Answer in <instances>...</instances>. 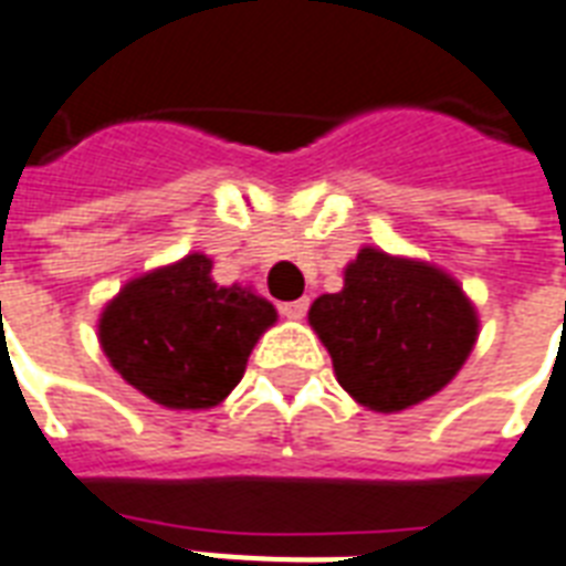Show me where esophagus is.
<instances>
[{
  "label": "esophagus",
  "mask_w": 566,
  "mask_h": 566,
  "mask_svg": "<svg viewBox=\"0 0 566 566\" xmlns=\"http://www.w3.org/2000/svg\"><path fill=\"white\" fill-rule=\"evenodd\" d=\"M305 312H308V300H293L282 305V314L287 317V321H302Z\"/></svg>",
  "instance_id": "obj_1"
}]
</instances>
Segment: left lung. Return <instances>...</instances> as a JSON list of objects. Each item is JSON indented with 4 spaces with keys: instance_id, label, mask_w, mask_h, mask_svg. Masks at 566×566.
Here are the masks:
<instances>
[{
    "instance_id": "1",
    "label": "left lung",
    "mask_w": 566,
    "mask_h": 566,
    "mask_svg": "<svg viewBox=\"0 0 566 566\" xmlns=\"http://www.w3.org/2000/svg\"><path fill=\"white\" fill-rule=\"evenodd\" d=\"M308 323L329 350L340 388L386 416L442 391L481 329L454 275L377 245H361L344 266V287L317 296Z\"/></svg>"
}]
</instances>
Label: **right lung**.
<instances>
[{"instance_id":"right-lung-1","label":"right lung","mask_w":566,"mask_h":566,"mask_svg":"<svg viewBox=\"0 0 566 566\" xmlns=\"http://www.w3.org/2000/svg\"><path fill=\"white\" fill-rule=\"evenodd\" d=\"M210 270L205 252H189L129 279L103 305L97 340L106 359L159 407H219L279 321L273 302L249 284H216Z\"/></svg>"}]
</instances>
